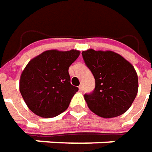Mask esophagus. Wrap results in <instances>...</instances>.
Instances as JSON below:
<instances>
[{
    "instance_id": "obj_1",
    "label": "esophagus",
    "mask_w": 152,
    "mask_h": 152,
    "mask_svg": "<svg viewBox=\"0 0 152 152\" xmlns=\"http://www.w3.org/2000/svg\"><path fill=\"white\" fill-rule=\"evenodd\" d=\"M79 90H80L81 92H82V91H83V86H82V84L79 86Z\"/></svg>"
}]
</instances>
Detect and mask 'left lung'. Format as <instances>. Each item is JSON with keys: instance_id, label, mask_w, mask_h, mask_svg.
I'll use <instances>...</instances> for the list:
<instances>
[{"instance_id": "8db88e82", "label": "left lung", "mask_w": 152, "mask_h": 152, "mask_svg": "<svg viewBox=\"0 0 152 152\" xmlns=\"http://www.w3.org/2000/svg\"><path fill=\"white\" fill-rule=\"evenodd\" d=\"M95 78V89L84 98L90 110L105 118L123 114L138 92V76L134 66L113 51L90 49L81 53Z\"/></svg>"}]
</instances>
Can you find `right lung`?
I'll use <instances>...</instances> for the list:
<instances>
[{"label":"right lung","instance_id":"1","mask_svg":"<svg viewBox=\"0 0 152 152\" xmlns=\"http://www.w3.org/2000/svg\"><path fill=\"white\" fill-rule=\"evenodd\" d=\"M80 51L47 50L30 60L21 74L19 90L32 112L42 118H53L66 111L78 92L71 84L69 67Z\"/></svg>","mask_w":152,"mask_h":152}]
</instances>
